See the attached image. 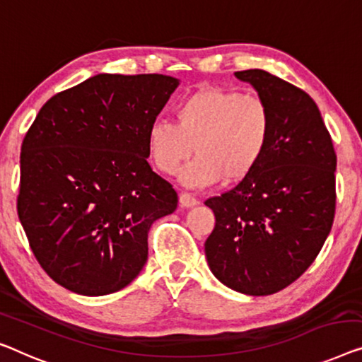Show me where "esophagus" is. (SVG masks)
<instances>
[{
	"instance_id": "obj_1",
	"label": "esophagus",
	"mask_w": 362,
	"mask_h": 362,
	"mask_svg": "<svg viewBox=\"0 0 362 362\" xmlns=\"http://www.w3.org/2000/svg\"><path fill=\"white\" fill-rule=\"evenodd\" d=\"M197 202H199V201H197L196 197L192 196L191 192H186V191H185V192L180 194V204H181L182 207H192V206H196Z\"/></svg>"
}]
</instances>
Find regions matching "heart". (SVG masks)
I'll return each mask as SVG.
<instances>
[{"label": "heart", "mask_w": 362, "mask_h": 362, "mask_svg": "<svg viewBox=\"0 0 362 362\" xmlns=\"http://www.w3.org/2000/svg\"><path fill=\"white\" fill-rule=\"evenodd\" d=\"M271 135V109L258 94L202 88L177 104L176 122L158 119L150 125L148 145L155 166L166 175H175L194 145L197 156L182 171V181L209 186L250 176L263 160Z\"/></svg>", "instance_id": "b5f03b06"}]
</instances>
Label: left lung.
Returning a JSON list of instances; mask_svg holds the SVG:
<instances>
[{"label":"left lung","mask_w":362,"mask_h":362,"mask_svg":"<svg viewBox=\"0 0 362 362\" xmlns=\"http://www.w3.org/2000/svg\"><path fill=\"white\" fill-rule=\"evenodd\" d=\"M235 76L268 103L272 135L250 176L206 201L216 227L204 246L222 284L242 294L269 296L308 269L332 230L337 153L305 91L258 68Z\"/></svg>","instance_id":"left-lung-1"}]
</instances>
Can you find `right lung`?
<instances>
[{
    "instance_id": "1",
    "label": "right lung",
    "mask_w": 362,
    "mask_h": 362,
    "mask_svg": "<svg viewBox=\"0 0 362 362\" xmlns=\"http://www.w3.org/2000/svg\"><path fill=\"white\" fill-rule=\"evenodd\" d=\"M176 86L156 73H101L52 96L25 134L18 216L65 289L112 294L142 271L151 223L177 206L146 161L148 129Z\"/></svg>"
}]
</instances>
